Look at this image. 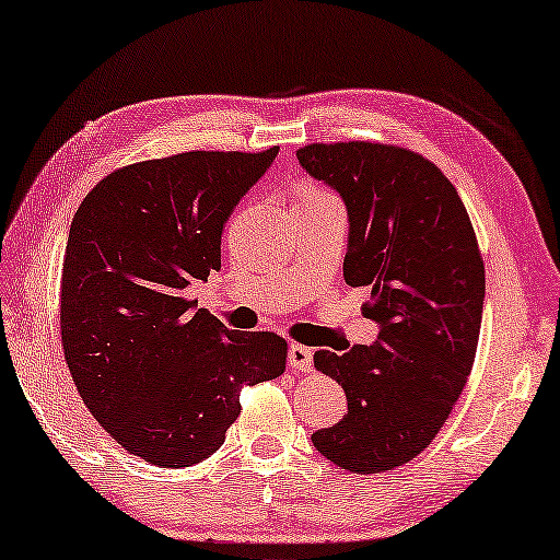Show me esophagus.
I'll return each mask as SVG.
<instances>
[{"instance_id": "esophagus-1", "label": "esophagus", "mask_w": 560, "mask_h": 560, "mask_svg": "<svg viewBox=\"0 0 560 560\" xmlns=\"http://www.w3.org/2000/svg\"><path fill=\"white\" fill-rule=\"evenodd\" d=\"M288 361L292 368H298L302 373H312V348L302 343H292L288 351Z\"/></svg>"}]
</instances>
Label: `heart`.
<instances>
[{"mask_svg": "<svg viewBox=\"0 0 560 560\" xmlns=\"http://www.w3.org/2000/svg\"><path fill=\"white\" fill-rule=\"evenodd\" d=\"M322 199H334V197H329L326 192H322V189H316L312 185H300L298 205H302V202H322Z\"/></svg>", "mask_w": 560, "mask_h": 560, "instance_id": "1", "label": "heart"}]
</instances>
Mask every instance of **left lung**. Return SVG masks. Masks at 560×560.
Segmentation results:
<instances>
[{"label":"left lung","mask_w":560,"mask_h":560,"mask_svg":"<svg viewBox=\"0 0 560 560\" xmlns=\"http://www.w3.org/2000/svg\"><path fill=\"white\" fill-rule=\"evenodd\" d=\"M298 161L343 199V280L368 292L363 314L380 326L371 346L314 353L348 415L312 444L343 470H393L431 444L472 371L485 302L476 231L456 187L415 151L312 143Z\"/></svg>","instance_id":"8db88e82"}]
</instances>
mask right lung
<instances>
[{
  "label": "right lung",
  "mask_w": 560,
  "mask_h": 560,
  "mask_svg": "<svg viewBox=\"0 0 560 560\" xmlns=\"http://www.w3.org/2000/svg\"><path fill=\"white\" fill-rule=\"evenodd\" d=\"M189 151L126 165L72 217L60 282L62 351L116 444L187 468L224 444L244 385L284 373L288 343L231 331L187 300L221 268V231L278 155Z\"/></svg>",
  "instance_id": "1"
}]
</instances>
